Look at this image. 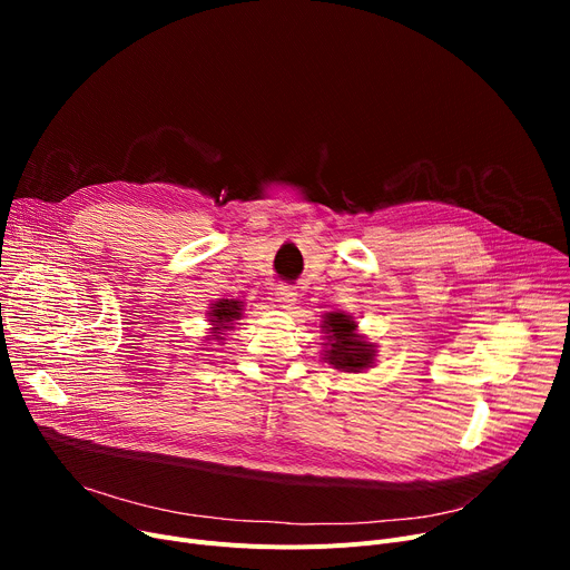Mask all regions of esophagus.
Masks as SVG:
<instances>
[{
  "label": "esophagus",
  "mask_w": 570,
  "mask_h": 570,
  "mask_svg": "<svg viewBox=\"0 0 570 570\" xmlns=\"http://www.w3.org/2000/svg\"><path fill=\"white\" fill-rule=\"evenodd\" d=\"M275 301H277V305H279L282 309H293V305L297 303V291H295V286H291V284H279V286L275 288Z\"/></svg>",
  "instance_id": "esophagus-1"
}]
</instances>
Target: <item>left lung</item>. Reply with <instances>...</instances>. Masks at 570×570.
<instances>
[{
	"label": "left lung",
	"instance_id": "8db88e82",
	"mask_svg": "<svg viewBox=\"0 0 570 570\" xmlns=\"http://www.w3.org/2000/svg\"><path fill=\"white\" fill-rule=\"evenodd\" d=\"M325 331H327V351H325V361L335 365L337 370L344 372H361L363 367H370L374 351L372 344H365L353 335L355 323L346 314H327L323 321Z\"/></svg>",
	"mask_w": 570,
	"mask_h": 570
}]
</instances>
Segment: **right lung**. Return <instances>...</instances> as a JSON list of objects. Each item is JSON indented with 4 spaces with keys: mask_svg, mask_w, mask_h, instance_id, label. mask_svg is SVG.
<instances>
[{
    "mask_svg": "<svg viewBox=\"0 0 570 570\" xmlns=\"http://www.w3.org/2000/svg\"><path fill=\"white\" fill-rule=\"evenodd\" d=\"M239 312H243V305L239 303H235V301H222V303H217L215 307H213V323L217 325V331H224V327H228L230 325V321H235V318H239ZM222 335V333H219ZM219 335H215V337H219Z\"/></svg>",
    "mask_w": 570,
    "mask_h": 570,
    "instance_id": "1",
    "label": "right lung"
}]
</instances>
